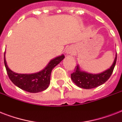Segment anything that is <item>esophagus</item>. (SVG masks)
<instances>
[{"mask_svg":"<svg viewBox=\"0 0 122 122\" xmlns=\"http://www.w3.org/2000/svg\"><path fill=\"white\" fill-rule=\"evenodd\" d=\"M66 52L67 54H73V50L71 49V48L68 47L66 50Z\"/></svg>","mask_w":122,"mask_h":122,"instance_id":"esophagus-1","label":"esophagus"}]
</instances>
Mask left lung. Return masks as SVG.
<instances>
[{
	"label": "left lung",
	"instance_id": "obj_1",
	"mask_svg": "<svg viewBox=\"0 0 122 122\" xmlns=\"http://www.w3.org/2000/svg\"><path fill=\"white\" fill-rule=\"evenodd\" d=\"M117 54L113 65L110 68L99 74H92L81 71L78 65L76 66L74 72L71 74L72 81L78 87L85 89L95 88L105 83L110 78L113 71L117 61Z\"/></svg>",
	"mask_w": 122,
	"mask_h": 122
}]
</instances>
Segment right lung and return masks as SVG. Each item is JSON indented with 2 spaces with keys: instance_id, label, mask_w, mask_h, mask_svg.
<instances>
[{
  "instance_id": "obj_1",
  "label": "right lung",
  "mask_w": 122,
  "mask_h": 122,
  "mask_svg": "<svg viewBox=\"0 0 122 122\" xmlns=\"http://www.w3.org/2000/svg\"><path fill=\"white\" fill-rule=\"evenodd\" d=\"M64 58L63 54L56 57L50 61L43 70L33 74H20L10 70L7 65L5 53L4 65L9 78L14 85L28 92L37 93L46 90L49 87L52 70Z\"/></svg>"
}]
</instances>
